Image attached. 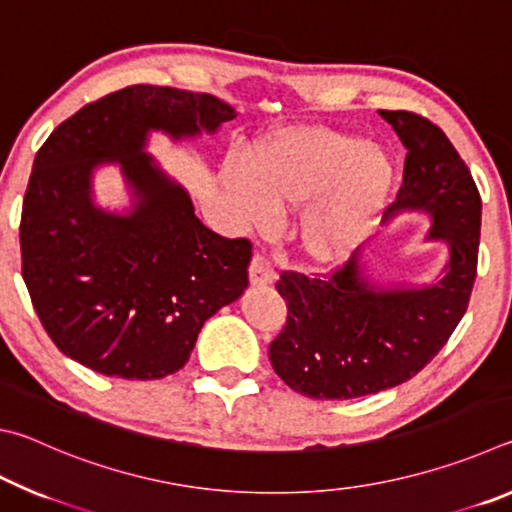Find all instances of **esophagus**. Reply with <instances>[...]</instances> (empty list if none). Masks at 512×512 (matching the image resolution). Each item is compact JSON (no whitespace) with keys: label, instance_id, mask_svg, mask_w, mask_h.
Listing matches in <instances>:
<instances>
[{"label":"esophagus","instance_id":"1","mask_svg":"<svg viewBox=\"0 0 512 512\" xmlns=\"http://www.w3.org/2000/svg\"><path fill=\"white\" fill-rule=\"evenodd\" d=\"M248 277H250V287H268V284L275 282L273 268L262 255L253 257V262H250Z\"/></svg>","mask_w":512,"mask_h":512}]
</instances>
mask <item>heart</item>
<instances>
[{
	"label": "heart",
	"instance_id": "b5f03b06",
	"mask_svg": "<svg viewBox=\"0 0 512 512\" xmlns=\"http://www.w3.org/2000/svg\"><path fill=\"white\" fill-rule=\"evenodd\" d=\"M221 185L237 221L268 228L275 210L302 207L293 239L314 268L348 262L388 201L393 164L372 142L323 126H284L250 160H228Z\"/></svg>",
	"mask_w": 512,
	"mask_h": 512
}]
</instances>
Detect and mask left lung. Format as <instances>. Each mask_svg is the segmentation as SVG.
I'll return each mask as SVG.
<instances>
[{
    "label": "left lung",
    "mask_w": 512,
    "mask_h": 512,
    "mask_svg": "<svg viewBox=\"0 0 512 512\" xmlns=\"http://www.w3.org/2000/svg\"><path fill=\"white\" fill-rule=\"evenodd\" d=\"M406 149L404 183L384 225L429 216L424 241L445 244L436 280L411 284L375 273L368 248L327 280L284 273L289 316L268 357L280 379L314 400H354L404 384L436 357L461 323L476 277L481 196L447 135L406 110H379Z\"/></svg>",
    "instance_id": "8db88e82"
}]
</instances>
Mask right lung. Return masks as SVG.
<instances>
[{"instance_id": "add662e5", "label": "right lung", "mask_w": 512, "mask_h": 512, "mask_svg": "<svg viewBox=\"0 0 512 512\" xmlns=\"http://www.w3.org/2000/svg\"><path fill=\"white\" fill-rule=\"evenodd\" d=\"M237 112L212 97L131 85L63 121L33 160L22 205V277L56 348L108 377L162 379L189 361L205 320L248 289L250 244L194 214L149 153L216 135ZM120 169L127 205L96 203L93 176Z\"/></svg>"}]
</instances>
